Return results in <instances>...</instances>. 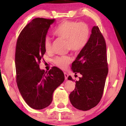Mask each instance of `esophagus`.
I'll list each match as a JSON object with an SVG mask.
<instances>
[{
	"mask_svg": "<svg viewBox=\"0 0 126 126\" xmlns=\"http://www.w3.org/2000/svg\"><path fill=\"white\" fill-rule=\"evenodd\" d=\"M64 76H65V80H67L68 77V75L66 73V72H64Z\"/></svg>",
	"mask_w": 126,
	"mask_h": 126,
	"instance_id": "34e87169",
	"label": "esophagus"
}]
</instances>
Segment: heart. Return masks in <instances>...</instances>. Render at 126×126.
I'll use <instances>...</instances> for the list:
<instances>
[{"label": "heart", "mask_w": 126, "mask_h": 126, "mask_svg": "<svg viewBox=\"0 0 126 126\" xmlns=\"http://www.w3.org/2000/svg\"><path fill=\"white\" fill-rule=\"evenodd\" d=\"M54 34L60 38L66 39V49L74 53H78L85 47L90 37V29L85 22L73 20H63L56 27ZM44 46L47 53L51 51V42L46 36L44 41ZM72 61L69 56H58L54 60V64L62 69H65Z\"/></svg>", "instance_id": "heart-1"}]
</instances>
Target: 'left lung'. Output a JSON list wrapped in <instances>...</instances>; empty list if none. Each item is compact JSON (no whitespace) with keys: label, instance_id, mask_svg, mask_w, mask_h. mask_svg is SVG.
I'll use <instances>...</instances> for the list:
<instances>
[{"label":"left lung","instance_id":"obj_1","mask_svg":"<svg viewBox=\"0 0 126 126\" xmlns=\"http://www.w3.org/2000/svg\"><path fill=\"white\" fill-rule=\"evenodd\" d=\"M72 69L82 77L76 81L69 94L70 103L77 109L88 111L100 101L108 72L106 41L98 26L92 28L88 42L72 63ZM68 79L73 81L70 76Z\"/></svg>","mask_w":126,"mask_h":126}]
</instances>
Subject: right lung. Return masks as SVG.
<instances>
[{
	"label": "right lung",
	"mask_w": 126,
	"mask_h": 126,
	"mask_svg": "<svg viewBox=\"0 0 126 126\" xmlns=\"http://www.w3.org/2000/svg\"><path fill=\"white\" fill-rule=\"evenodd\" d=\"M54 19L35 18L27 24L18 36L15 48L16 81L19 91L31 108L42 110L51 104L55 89L63 83L64 74L53 66L48 72L39 63L46 51L44 41Z\"/></svg>",
	"instance_id": "obj_1"
}]
</instances>
